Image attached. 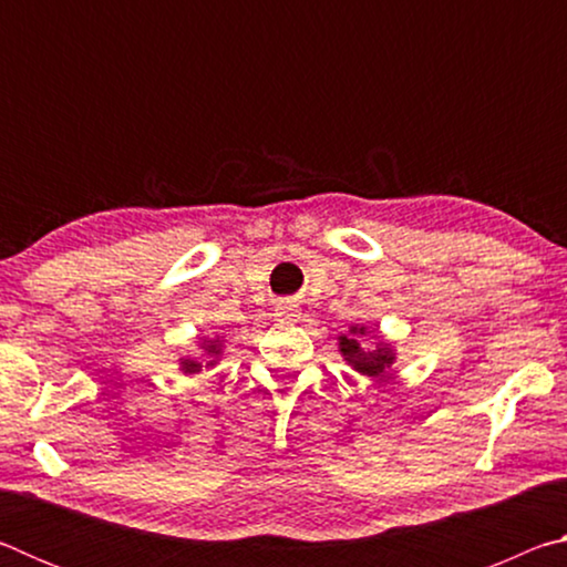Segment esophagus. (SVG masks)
I'll return each mask as SVG.
<instances>
[{
	"label": "esophagus",
	"mask_w": 567,
	"mask_h": 567,
	"mask_svg": "<svg viewBox=\"0 0 567 567\" xmlns=\"http://www.w3.org/2000/svg\"><path fill=\"white\" fill-rule=\"evenodd\" d=\"M300 307L292 305V302H282L280 307H275V318L280 322H297L300 320Z\"/></svg>",
	"instance_id": "esophagus-1"
}]
</instances>
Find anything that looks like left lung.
<instances>
[{"mask_svg":"<svg viewBox=\"0 0 567 567\" xmlns=\"http://www.w3.org/2000/svg\"><path fill=\"white\" fill-rule=\"evenodd\" d=\"M364 334H368V328H350V334L340 338V352L362 375L378 378L380 372H385V368L395 362V352L388 344H378V350L362 348Z\"/></svg>","mask_w":567,"mask_h":567,"instance_id":"8db88e82","label":"left lung"}]
</instances>
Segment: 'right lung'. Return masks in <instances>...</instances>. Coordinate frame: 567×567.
Here are the masks:
<instances>
[{"mask_svg":"<svg viewBox=\"0 0 567 567\" xmlns=\"http://www.w3.org/2000/svg\"><path fill=\"white\" fill-rule=\"evenodd\" d=\"M203 348H205V354H209V358H217L219 350H223V348H219V340L217 342L209 340V342L203 344ZM207 364H215V360H207ZM182 370H185V372H199V370H203V362L185 360V362H182Z\"/></svg>","mask_w":567,"mask_h":567,"instance_id":"right-lung-1","label":"right lung"}]
</instances>
